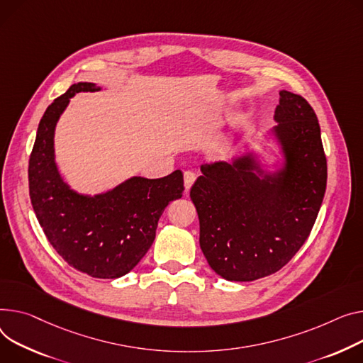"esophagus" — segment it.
I'll return each instance as SVG.
<instances>
[{
	"label": "esophagus",
	"mask_w": 363,
	"mask_h": 363,
	"mask_svg": "<svg viewBox=\"0 0 363 363\" xmlns=\"http://www.w3.org/2000/svg\"><path fill=\"white\" fill-rule=\"evenodd\" d=\"M194 182H196V174L191 172V171H186L184 174V185H185V191L186 192L191 189V186H192V184H194Z\"/></svg>",
	"instance_id": "1"
}]
</instances>
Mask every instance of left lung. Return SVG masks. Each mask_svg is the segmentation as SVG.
<instances>
[{
  "label": "left lung",
  "instance_id": "8db88e82",
  "mask_svg": "<svg viewBox=\"0 0 363 363\" xmlns=\"http://www.w3.org/2000/svg\"><path fill=\"white\" fill-rule=\"evenodd\" d=\"M274 134L284 169L259 178L250 156L203 164L189 191L200 220V247L226 280L274 274L308 239L324 199L327 159L318 118L299 94L281 90Z\"/></svg>",
  "mask_w": 363,
  "mask_h": 363
}]
</instances>
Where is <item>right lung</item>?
<instances>
[{
	"label": "right lung",
	"instance_id": "obj_1",
	"mask_svg": "<svg viewBox=\"0 0 363 363\" xmlns=\"http://www.w3.org/2000/svg\"><path fill=\"white\" fill-rule=\"evenodd\" d=\"M93 83L72 84L45 111L29 159V194L45 236L72 269L96 279L131 272L152 247L159 217L182 197L184 175L134 177L106 194L87 197L69 189L54 160V131L69 98L96 91Z\"/></svg>",
	"mask_w": 363,
	"mask_h": 363
}]
</instances>
